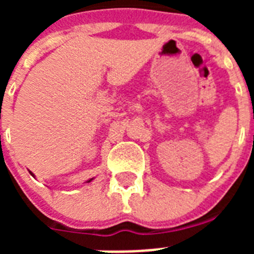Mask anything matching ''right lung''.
Listing matches in <instances>:
<instances>
[{"instance_id":"add662e5","label":"right lung","mask_w":254,"mask_h":254,"mask_svg":"<svg viewBox=\"0 0 254 254\" xmlns=\"http://www.w3.org/2000/svg\"><path fill=\"white\" fill-rule=\"evenodd\" d=\"M29 173H30V174H31V176H33V177H34V174H33V173H31V172H29ZM91 181H93V178H91V179H89V181H87V182H86V183H89V182H91Z\"/></svg>"}]
</instances>
